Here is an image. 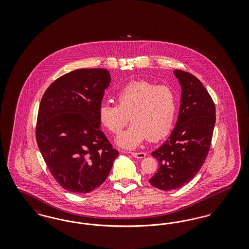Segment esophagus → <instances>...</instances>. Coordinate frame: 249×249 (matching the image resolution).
<instances>
[{
	"mask_svg": "<svg viewBox=\"0 0 249 249\" xmlns=\"http://www.w3.org/2000/svg\"><path fill=\"white\" fill-rule=\"evenodd\" d=\"M131 156L137 159H142L146 156V154L144 152H131Z\"/></svg>",
	"mask_w": 249,
	"mask_h": 249,
	"instance_id": "1",
	"label": "esophagus"
}]
</instances>
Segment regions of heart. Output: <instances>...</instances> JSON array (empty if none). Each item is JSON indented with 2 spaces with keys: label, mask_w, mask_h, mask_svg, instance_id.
Listing matches in <instances>:
<instances>
[{
  "label": "heart",
  "mask_w": 249,
  "mask_h": 249,
  "mask_svg": "<svg viewBox=\"0 0 249 249\" xmlns=\"http://www.w3.org/2000/svg\"><path fill=\"white\" fill-rule=\"evenodd\" d=\"M116 106L102 105L98 110L100 124L118 136L127 125L129 129L118 139L119 145L133 148L144 139L151 142L166 137L173 129L178 98L174 89L165 85L137 80L131 81L114 96Z\"/></svg>",
  "instance_id": "heart-1"
}]
</instances>
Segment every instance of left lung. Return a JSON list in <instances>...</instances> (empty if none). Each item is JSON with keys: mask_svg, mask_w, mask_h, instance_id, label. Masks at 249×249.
<instances>
[{"mask_svg": "<svg viewBox=\"0 0 249 249\" xmlns=\"http://www.w3.org/2000/svg\"><path fill=\"white\" fill-rule=\"evenodd\" d=\"M181 86L178 122L170 137L152 152L159 169L149 183L162 190H177L200 171L208 155L215 123V107L201 81L188 71L175 70Z\"/></svg>", "mask_w": 249, "mask_h": 249, "instance_id": "obj_1", "label": "left lung"}]
</instances>
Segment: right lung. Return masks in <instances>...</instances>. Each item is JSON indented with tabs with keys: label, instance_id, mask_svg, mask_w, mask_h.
I'll return each mask as SVG.
<instances>
[{
	"label": "right lung",
	"instance_id": "add662e5",
	"mask_svg": "<svg viewBox=\"0 0 249 249\" xmlns=\"http://www.w3.org/2000/svg\"><path fill=\"white\" fill-rule=\"evenodd\" d=\"M110 81L106 69H78L55 80L42 97L36 142L53 178L72 193L100 187L119 156L98 119Z\"/></svg>",
	"mask_w": 249,
	"mask_h": 249
}]
</instances>
